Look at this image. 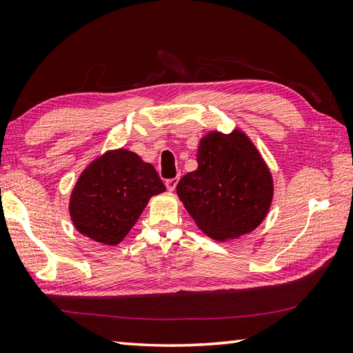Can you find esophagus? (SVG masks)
<instances>
[{
  "label": "esophagus",
  "instance_id": "obj_1",
  "mask_svg": "<svg viewBox=\"0 0 353 353\" xmlns=\"http://www.w3.org/2000/svg\"><path fill=\"white\" fill-rule=\"evenodd\" d=\"M165 185H167L168 191H174L176 190V185H177V177L168 179V181H165Z\"/></svg>",
  "mask_w": 353,
  "mask_h": 353
}]
</instances>
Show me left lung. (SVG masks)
Segmentation results:
<instances>
[{
  "instance_id": "8db88e82",
  "label": "left lung",
  "mask_w": 353,
  "mask_h": 353,
  "mask_svg": "<svg viewBox=\"0 0 353 353\" xmlns=\"http://www.w3.org/2000/svg\"><path fill=\"white\" fill-rule=\"evenodd\" d=\"M196 171L177 183V197L197 228L215 241L250 234L273 201V176L241 129L209 130L200 138Z\"/></svg>"
}]
</instances>
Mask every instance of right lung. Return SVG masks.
I'll return each instance as SVG.
<instances>
[{"mask_svg":"<svg viewBox=\"0 0 353 353\" xmlns=\"http://www.w3.org/2000/svg\"><path fill=\"white\" fill-rule=\"evenodd\" d=\"M152 163L127 148L108 150L80 172L70 196V216L81 235L117 245L138 221L148 200L165 192Z\"/></svg>","mask_w":353,"mask_h":353,"instance_id":"1","label":"right lung"}]
</instances>
